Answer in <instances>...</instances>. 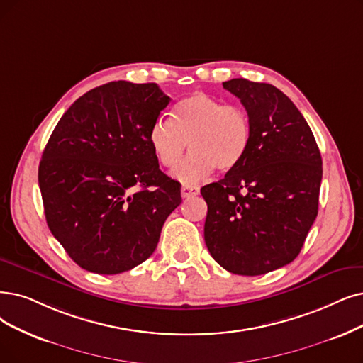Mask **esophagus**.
Masks as SVG:
<instances>
[{"label":"esophagus","mask_w":363,"mask_h":363,"mask_svg":"<svg viewBox=\"0 0 363 363\" xmlns=\"http://www.w3.org/2000/svg\"><path fill=\"white\" fill-rule=\"evenodd\" d=\"M198 194H199V187L195 184H183L182 186V196L183 198L196 196Z\"/></svg>","instance_id":"1"}]
</instances>
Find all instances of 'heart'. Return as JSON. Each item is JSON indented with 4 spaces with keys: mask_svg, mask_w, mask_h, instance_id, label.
Listing matches in <instances>:
<instances>
[{
    "mask_svg": "<svg viewBox=\"0 0 363 363\" xmlns=\"http://www.w3.org/2000/svg\"><path fill=\"white\" fill-rule=\"evenodd\" d=\"M252 123L238 106H226L206 92H194L176 104L171 122L159 119L150 129V146L159 164L176 168L190 144L193 153L174 171L183 183H196L217 168H235L249 149Z\"/></svg>",
    "mask_w": 363,
    "mask_h": 363,
    "instance_id": "obj_1",
    "label": "heart"
}]
</instances>
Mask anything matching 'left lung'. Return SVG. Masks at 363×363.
<instances>
[{"label": "left lung", "instance_id": "obj_1", "mask_svg": "<svg viewBox=\"0 0 363 363\" xmlns=\"http://www.w3.org/2000/svg\"><path fill=\"white\" fill-rule=\"evenodd\" d=\"M252 123L249 149L226 176L201 189L213 259L238 275L281 268L299 255L318 210L322 156L296 106L268 83L232 79Z\"/></svg>", "mask_w": 363, "mask_h": 363}]
</instances>
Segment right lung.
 I'll use <instances>...</instances> for the list:
<instances>
[{
	"label": "right lung",
	"mask_w": 363,
	"mask_h": 363,
	"mask_svg": "<svg viewBox=\"0 0 363 363\" xmlns=\"http://www.w3.org/2000/svg\"><path fill=\"white\" fill-rule=\"evenodd\" d=\"M169 101L156 83L110 82L55 126L38 184L50 232L83 269L110 275L140 265L180 206V183L159 169L149 140Z\"/></svg>",
	"instance_id": "right-lung-1"
}]
</instances>
